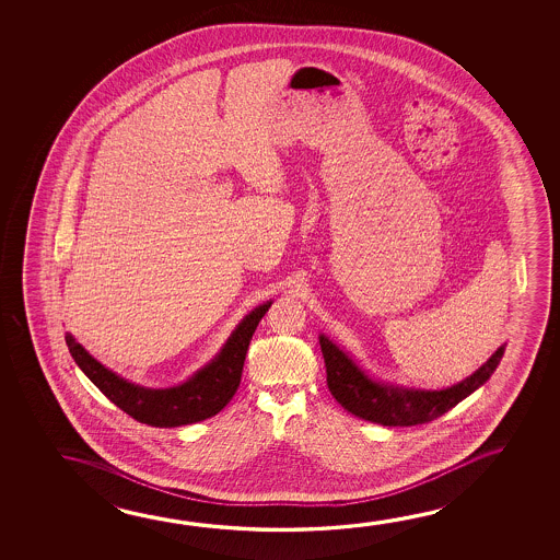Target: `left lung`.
<instances>
[{"label":"left lung","mask_w":560,"mask_h":560,"mask_svg":"<svg viewBox=\"0 0 560 560\" xmlns=\"http://www.w3.org/2000/svg\"><path fill=\"white\" fill-rule=\"evenodd\" d=\"M320 348L331 396L358 418L400 428L428 423L450 412L453 406L472 395L478 386L485 385L505 351V346H500L482 368L457 385L443 390H422L373 381L346 351H341L324 334H320Z\"/></svg>","instance_id":"8db88e82"}]
</instances>
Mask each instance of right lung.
I'll use <instances>...</instances> for the list:
<instances>
[{"label":"right lung","instance_id":"1","mask_svg":"<svg viewBox=\"0 0 560 560\" xmlns=\"http://www.w3.org/2000/svg\"><path fill=\"white\" fill-rule=\"evenodd\" d=\"M269 306L271 301L249 312L209 365L199 369L189 381L170 388H147L115 375L97 359H93L72 334H66V343L78 368L122 412L129 413L137 422L154 428H177L207 420L230 402L238 390L249 339Z\"/></svg>","mask_w":560,"mask_h":560}]
</instances>
